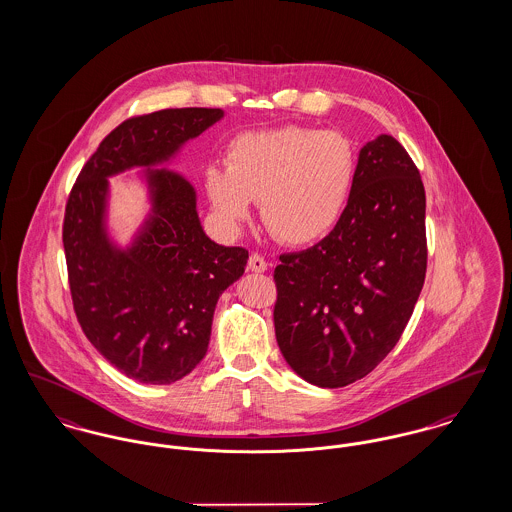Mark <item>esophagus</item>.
I'll return each mask as SVG.
<instances>
[{"label":"esophagus","instance_id":"34e87169","mask_svg":"<svg viewBox=\"0 0 512 512\" xmlns=\"http://www.w3.org/2000/svg\"><path fill=\"white\" fill-rule=\"evenodd\" d=\"M248 269L254 271V273H262V271L268 269V262L264 260L262 254L254 252V254H250V258H248Z\"/></svg>","mask_w":512,"mask_h":512}]
</instances>
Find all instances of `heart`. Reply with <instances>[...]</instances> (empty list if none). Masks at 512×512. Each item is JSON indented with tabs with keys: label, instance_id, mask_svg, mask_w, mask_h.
I'll use <instances>...</instances> for the list:
<instances>
[{
	"label": "heart",
	"instance_id": "b5f03b06",
	"mask_svg": "<svg viewBox=\"0 0 512 512\" xmlns=\"http://www.w3.org/2000/svg\"><path fill=\"white\" fill-rule=\"evenodd\" d=\"M356 175V154L339 131L289 125L244 133L227 150V165L204 173L219 221L239 231L260 200L264 225L281 243H318L339 223Z\"/></svg>",
	"mask_w": 512,
	"mask_h": 512
}]
</instances>
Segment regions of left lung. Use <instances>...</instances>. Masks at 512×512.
<instances>
[{
	"label": "left lung",
	"mask_w": 512,
	"mask_h": 512,
	"mask_svg": "<svg viewBox=\"0 0 512 512\" xmlns=\"http://www.w3.org/2000/svg\"><path fill=\"white\" fill-rule=\"evenodd\" d=\"M279 262L273 323L287 364L327 389L368 376L399 343L428 268L426 190L401 142H368L339 223Z\"/></svg>",
	"instance_id": "left-lung-1"
}]
</instances>
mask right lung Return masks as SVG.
I'll use <instances>...</instances> for the list:
<instances>
[{"instance_id": "right-lung-1", "label": "right lung", "mask_w": 512, "mask_h": 512, "mask_svg": "<svg viewBox=\"0 0 512 512\" xmlns=\"http://www.w3.org/2000/svg\"><path fill=\"white\" fill-rule=\"evenodd\" d=\"M223 117L221 109H162L115 127L71 189L63 248L84 335L113 368L140 383L169 385L206 356L219 295L244 273L248 250L206 237L196 192L181 175L152 169ZM146 166L153 214L121 251L103 225L107 177Z\"/></svg>"}]
</instances>
